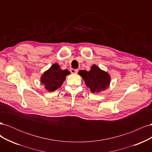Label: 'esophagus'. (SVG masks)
I'll list each match as a JSON object with an SVG mask.
<instances>
[{
  "mask_svg": "<svg viewBox=\"0 0 152 152\" xmlns=\"http://www.w3.org/2000/svg\"><path fill=\"white\" fill-rule=\"evenodd\" d=\"M78 71H79L78 69H70V72L72 73H77Z\"/></svg>",
  "mask_w": 152,
  "mask_h": 152,
  "instance_id": "34e87169",
  "label": "esophagus"
}]
</instances>
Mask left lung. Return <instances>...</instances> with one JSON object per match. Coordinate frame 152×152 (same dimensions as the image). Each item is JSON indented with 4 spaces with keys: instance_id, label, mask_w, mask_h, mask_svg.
Returning a JSON list of instances; mask_svg holds the SVG:
<instances>
[{
    "instance_id": "obj_1",
    "label": "left lung",
    "mask_w": 152,
    "mask_h": 152,
    "mask_svg": "<svg viewBox=\"0 0 152 152\" xmlns=\"http://www.w3.org/2000/svg\"><path fill=\"white\" fill-rule=\"evenodd\" d=\"M79 74L93 93H98L105 90L109 87L111 79L107 72L102 70L95 65L92 66L90 71L80 70Z\"/></svg>"
}]
</instances>
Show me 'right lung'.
I'll list each match as a JSON object with an SVG mask.
<instances>
[{"label": "right lung", "mask_w": 152, "mask_h": 152, "mask_svg": "<svg viewBox=\"0 0 152 152\" xmlns=\"http://www.w3.org/2000/svg\"><path fill=\"white\" fill-rule=\"evenodd\" d=\"M70 73V72L68 70H61L60 66L55 63L48 70L44 73L40 79V82L45 86V89L49 92H52L61 86L66 75Z\"/></svg>", "instance_id": "1"}]
</instances>
